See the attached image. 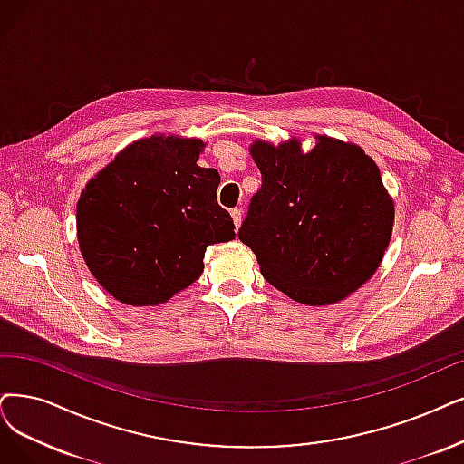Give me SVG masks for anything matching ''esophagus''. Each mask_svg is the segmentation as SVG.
Returning a JSON list of instances; mask_svg holds the SVG:
<instances>
[{"instance_id":"34e87169","label":"esophagus","mask_w":464,"mask_h":464,"mask_svg":"<svg viewBox=\"0 0 464 464\" xmlns=\"http://www.w3.org/2000/svg\"><path fill=\"white\" fill-rule=\"evenodd\" d=\"M230 215H232V218H234V225H236V228L242 225V218H244V211L239 209V208H234L232 211H230Z\"/></svg>"}]
</instances>
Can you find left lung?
<instances>
[{
	"label": "left lung",
	"mask_w": 464,
	"mask_h": 464,
	"mask_svg": "<svg viewBox=\"0 0 464 464\" xmlns=\"http://www.w3.org/2000/svg\"><path fill=\"white\" fill-rule=\"evenodd\" d=\"M263 184L237 237L265 280L293 301L322 306L372 277L391 242L394 203L360 146L320 137L303 154L296 140L251 148Z\"/></svg>",
	"instance_id": "left-lung-1"
}]
</instances>
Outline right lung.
<instances>
[{"label":"right lung","mask_w":464,"mask_h":464,"mask_svg":"<svg viewBox=\"0 0 464 464\" xmlns=\"http://www.w3.org/2000/svg\"><path fill=\"white\" fill-rule=\"evenodd\" d=\"M201 140L150 137L127 146L78 201V242L114 299L150 306L194 284L208 246L236 237L217 201V169L196 163Z\"/></svg>","instance_id":"1"}]
</instances>
